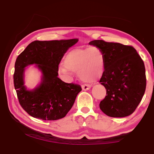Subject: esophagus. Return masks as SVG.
<instances>
[{"label":"esophagus","instance_id":"obj_1","mask_svg":"<svg viewBox=\"0 0 154 154\" xmlns=\"http://www.w3.org/2000/svg\"><path fill=\"white\" fill-rule=\"evenodd\" d=\"M91 87V85H82V89L84 91L89 90Z\"/></svg>","mask_w":154,"mask_h":154}]
</instances>
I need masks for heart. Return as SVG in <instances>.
<instances>
[{
    "instance_id": "b5f03b06",
    "label": "heart",
    "mask_w": 154,
    "mask_h": 154,
    "mask_svg": "<svg viewBox=\"0 0 154 154\" xmlns=\"http://www.w3.org/2000/svg\"><path fill=\"white\" fill-rule=\"evenodd\" d=\"M64 65L59 67V73L69 77L71 71L78 73L81 80L93 82L103 75L105 66L104 55L97 46L76 48L67 54Z\"/></svg>"
}]
</instances>
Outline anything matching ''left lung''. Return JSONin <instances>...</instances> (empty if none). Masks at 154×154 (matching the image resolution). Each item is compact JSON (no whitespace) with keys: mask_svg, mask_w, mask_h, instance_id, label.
Here are the masks:
<instances>
[{"mask_svg":"<svg viewBox=\"0 0 154 154\" xmlns=\"http://www.w3.org/2000/svg\"><path fill=\"white\" fill-rule=\"evenodd\" d=\"M103 51L104 71L99 82L106 89L100 101V110L110 117H125L134 112L141 102L146 87L143 61L131 45L107 42H89Z\"/></svg>","mask_w":154,"mask_h":154,"instance_id":"8db88e82","label":"left lung"}]
</instances>
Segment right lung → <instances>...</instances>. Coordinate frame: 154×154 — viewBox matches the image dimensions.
<instances>
[{"label": "right lung", "mask_w": 154, "mask_h": 154, "mask_svg": "<svg viewBox=\"0 0 154 154\" xmlns=\"http://www.w3.org/2000/svg\"><path fill=\"white\" fill-rule=\"evenodd\" d=\"M78 42L67 40L34 41L20 54L15 62L14 85L19 103L30 116L44 120L65 117L82 90L79 85L67 83L57 77L58 65L65 52ZM36 64L42 72V82L28 91L23 85L24 68Z\"/></svg>", "instance_id": "1"}]
</instances>
